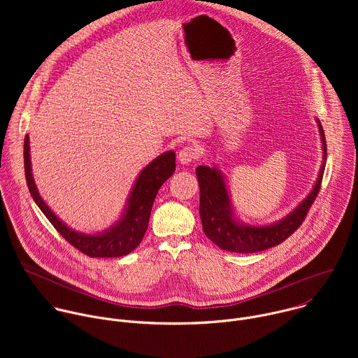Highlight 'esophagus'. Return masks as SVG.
<instances>
[{
	"mask_svg": "<svg viewBox=\"0 0 358 358\" xmlns=\"http://www.w3.org/2000/svg\"><path fill=\"white\" fill-rule=\"evenodd\" d=\"M198 156H199V151H198L196 147H194V145H185V147H182V148L178 151L177 160H178L180 164L187 166V164H189L191 162L196 160Z\"/></svg>",
	"mask_w": 358,
	"mask_h": 358,
	"instance_id": "esophagus-1",
	"label": "esophagus"
}]
</instances>
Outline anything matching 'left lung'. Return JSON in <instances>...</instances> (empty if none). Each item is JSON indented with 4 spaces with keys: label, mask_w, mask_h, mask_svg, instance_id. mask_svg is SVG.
<instances>
[{
    "label": "left lung",
    "mask_w": 358,
    "mask_h": 358,
    "mask_svg": "<svg viewBox=\"0 0 358 358\" xmlns=\"http://www.w3.org/2000/svg\"><path fill=\"white\" fill-rule=\"evenodd\" d=\"M316 123L319 127L323 151V162L317 178L308 195L289 214L275 222L262 225H250L243 222L235 214L234 203L228 192L227 178L222 171L215 164L213 167H196L195 173L199 184V217L202 222V231L206 232L211 242L228 252H261L282 243L301 225L306 214H308L315 198L317 196L326 167L327 148L324 131L317 117Z\"/></svg>",
    "instance_id": "8db88e82"
}]
</instances>
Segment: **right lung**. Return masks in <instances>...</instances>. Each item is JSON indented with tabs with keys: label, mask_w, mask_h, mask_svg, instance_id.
<instances>
[{
	"label": "right lung",
	"mask_w": 358,
	"mask_h": 358,
	"mask_svg": "<svg viewBox=\"0 0 358 358\" xmlns=\"http://www.w3.org/2000/svg\"><path fill=\"white\" fill-rule=\"evenodd\" d=\"M24 166L27 184L35 203L71 245L90 258H117L129 255L140 245L148 227L152 202L160 187L176 171V152L173 150L164 151L150 162L134 180L119 220L109 228L94 234H85L71 228L48 207L34 180L28 134L24 141Z\"/></svg>",
	"instance_id": "1"
}]
</instances>
